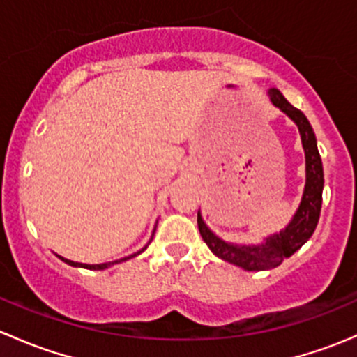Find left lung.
Masks as SVG:
<instances>
[{
	"instance_id": "left-lung-1",
	"label": "left lung",
	"mask_w": 357,
	"mask_h": 357,
	"mask_svg": "<svg viewBox=\"0 0 357 357\" xmlns=\"http://www.w3.org/2000/svg\"><path fill=\"white\" fill-rule=\"evenodd\" d=\"M268 95L273 105L285 112L297 124L298 132H301L302 146H304L305 153V186L297 212L283 231L268 236L259 245H236V243L225 242L207 228L200 212L197 215L200 235L212 250V254L218 255L222 261L229 262V264L245 269V271H266V269H273L282 264L287 257L295 254L311 238L319 221V212H321L325 179H323V164L318 152V145H316L314 131H312L307 117L301 110L295 109L294 105H290L278 89L271 88Z\"/></svg>"
}]
</instances>
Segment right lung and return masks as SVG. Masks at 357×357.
I'll use <instances>...</instances> for the list:
<instances>
[{"instance_id": "add662e5", "label": "right lung", "mask_w": 357, "mask_h": 357, "mask_svg": "<svg viewBox=\"0 0 357 357\" xmlns=\"http://www.w3.org/2000/svg\"><path fill=\"white\" fill-rule=\"evenodd\" d=\"M150 242H152V240H150ZM150 242H149V243H150ZM145 248H146V245L143 247L142 250H138V252H136V254L129 255V257L119 259V261H112V262H103V264H82V262H74V261H68V259L62 257V255H59V257L62 259L63 262H67L68 266H74V268H84V269H107V268H110V266H114V264H119V262H122V261H128V259H131V257H136V255H139V254H142V252L145 250Z\"/></svg>"}]
</instances>
